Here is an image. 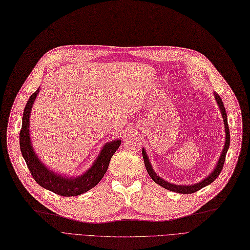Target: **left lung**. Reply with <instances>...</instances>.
I'll return each mask as SVG.
<instances>
[{
	"label": "left lung",
	"mask_w": 250,
	"mask_h": 250,
	"mask_svg": "<svg viewBox=\"0 0 250 250\" xmlns=\"http://www.w3.org/2000/svg\"><path fill=\"white\" fill-rule=\"evenodd\" d=\"M216 101L219 105V108L221 110L222 116H223V120H224V126H225V134H226V141H225V145H224V149H223L221 156H220V159L215 167V169L212 171V173L209 174L208 177H206L205 179H203L201 182L195 183V185H190V186H178V185H173V183H170L167 182L166 180H164L163 178H161L159 175H157L156 172L154 171V169L151 166V163L149 161L148 158V155L145 151V149L143 148L142 153H143V158H144V162H145V166L147 171L149 173V175L151 176V178L157 183V185L161 186L162 188L168 189V190H171L174 192H178V193H193L195 191H198L199 189L211 185V183L219 176V174L221 173L223 166H224V162H225V158H226V154L227 151L229 149V145H230V132H229V126H228V120H227V113L224 107V104H223V101L221 99V97L217 94L214 93Z\"/></svg>",
	"instance_id": "8db88e82"
}]
</instances>
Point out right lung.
<instances>
[{"mask_svg": "<svg viewBox=\"0 0 250 250\" xmlns=\"http://www.w3.org/2000/svg\"><path fill=\"white\" fill-rule=\"evenodd\" d=\"M39 88L29 97L24 108L19 141L22 156L32 177L39 186L62 196L80 195L93 188L102 179L105 172L107 171L112 155L120 147L122 141L115 140L105 144L93 165L81 176L65 177L48 169L35 154L29 134L30 112L34 100L39 93Z\"/></svg>", "mask_w": 250, "mask_h": 250, "instance_id": "obj_1", "label": "right lung"}]
</instances>
